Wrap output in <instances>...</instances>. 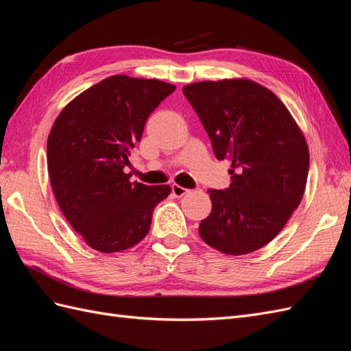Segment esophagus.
<instances>
[{"mask_svg": "<svg viewBox=\"0 0 351 351\" xmlns=\"http://www.w3.org/2000/svg\"><path fill=\"white\" fill-rule=\"evenodd\" d=\"M171 192H173V195H174L176 197H182V196H184V195L189 193V190L184 189V187H182V186H178V184H173V186H171Z\"/></svg>", "mask_w": 351, "mask_h": 351, "instance_id": "esophagus-1", "label": "esophagus"}]
</instances>
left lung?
I'll return each mask as SVG.
<instances>
[{"label": "left lung", "instance_id": "obj_1", "mask_svg": "<svg viewBox=\"0 0 351 351\" xmlns=\"http://www.w3.org/2000/svg\"><path fill=\"white\" fill-rule=\"evenodd\" d=\"M217 159H230L231 184L209 189L212 210L199 234L226 254L268 244L300 205L309 149L299 125L275 95L246 79L197 82L183 88Z\"/></svg>", "mask_w": 351, "mask_h": 351}]
</instances>
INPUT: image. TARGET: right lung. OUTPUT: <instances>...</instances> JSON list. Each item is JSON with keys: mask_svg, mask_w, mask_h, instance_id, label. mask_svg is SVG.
Listing matches in <instances>:
<instances>
[{"mask_svg": "<svg viewBox=\"0 0 351 351\" xmlns=\"http://www.w3.org/2000/svg\"><path fill=\"white\" fill-rule=\"evenodd\" d=\"M174 84L111 76L60 112L47 143L48 174L62 215L102 253L121 252L149 232L155 206L171 187L132 183L129 156L145 123Z\"/></svg>", "mask_w": 351, "mask_h": 351, "instance_id": "add662e5", "label": "right lung"}]
</instances>
